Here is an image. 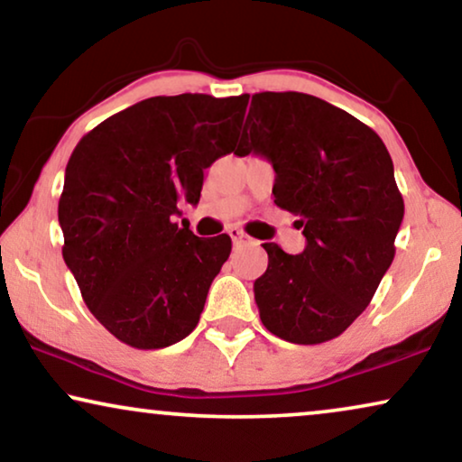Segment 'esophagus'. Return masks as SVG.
<instances>
[{
	"label": "esophagus",
	"mask_w": 462,
	"mask_h": 462,
	"mask_svg": "<svg viewBox=\"0 0 462 462\" xmlns=\"http://www.w3.org/2000/svg\"><path fill=\"white\" fill-rule=\"evenodd\" d=\"M229 236L233 239V244H248L250 242V237L239 229H229Z\"/></svg>",
	"instance_id": "34e87169"
}]
</instances>
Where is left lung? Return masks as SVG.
<instances>
[{"label":"left lung","mask_w":462,"mask_h":462,"mask_svg":"<svg viewBox=\"0 0 462 462\" xmlns=\"http://www.w3.org/2000/svg\"><path fill=\"white\" fill-rule=\"evenodd\" d=\"M273 163L275 204L307 239L300 254L263 244L254 282L264 328L296 345L343 334L370 305L395 256L403 199L381 136L349 113L302 92L252 97L236 155Z\"/></svg>","instance_id":"left-lung-1"}]
</instances>
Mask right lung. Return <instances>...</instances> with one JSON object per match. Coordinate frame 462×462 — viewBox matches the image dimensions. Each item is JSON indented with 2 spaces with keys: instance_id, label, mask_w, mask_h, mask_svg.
Returning a JSON list of instances; mask_svg holds the SVG:
<instances>
[{
  "instance_id": "add662e5",
  "label": "right lung",
  "mask_w": 462,
  "mask_h": 462,
  "mask_svg": "<svg viewBox=\"0 0 462 462\" xmlns=\"http://www.w3.org/2000/svg\"><path fill=\"white\" fill-rule=\"evenodd\" d=\"M248 97H153L78 143L65 170L62 258L94 318L134 349L189 337L231 237L174 223L198 204L204 170L236 149Z\"/></svg>"
}]
</instances>
